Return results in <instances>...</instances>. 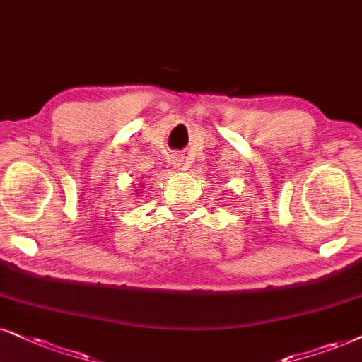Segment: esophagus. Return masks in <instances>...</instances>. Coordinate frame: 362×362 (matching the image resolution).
Masks as SVG:
<instances>
[{
	"mask_svg": "<svg viewBox=\"0 0 362 362\" xmlns=\"http://www.w3.org/2000/svg\"><path fill=\"white\" fill-rule=\"evenodd\" d=\"M173 167L177 168V170H187V163H185V158L182 157V155H175L173 157Z\"/></svg>",
	"mask_w": 362,
	"mask_h": 362,
	"instance_id": "esophagus-1",
	"label": "esophagus"
}]
</instances>
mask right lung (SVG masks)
<instances>
[{
	"label": "right lung",
	"mask_w": 362,
	"mask_h": 362,
	"mask_svg": "<svg viewBox=\"0 0 362 362\" xmlns=\"http://www.w3.org/2000/svg\"><path fill=\"white\" fill-rule=\"evenodd\" d=\"M136 194H140V192H136Z\"/></svg>",
	"instance_id": "1"
}]
</instances>
